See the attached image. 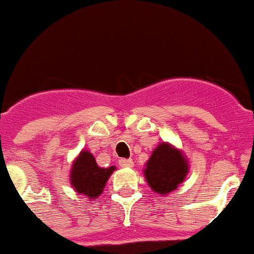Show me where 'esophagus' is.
Masks as SVG:
<instances>
[{
  "label": "esophagus",
  "mask_w": 254,
  "mask_h": 254,
  "mask_svg": "<svg viewBox=\"0 0 254 254\" xmlns=\"http://www.w3.org/2000/svg\"><path fill=\"white\" fill-rule=\"evenodd\" d=\"M118 164L123 168H131L132 165H133V161H132L131 159H121V160L118 161Z\"/></svg>",
  "instance_id": "esophagus-1"
}]
</instances>
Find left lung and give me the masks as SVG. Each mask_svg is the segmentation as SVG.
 I'll list each match as a JSON object with an SVG mask.
<instances>
[{
    "label": "left lung",
    "mask_w": 254,
    "mask_h": 254,
    "mask_svg": "<svg viewBox=\"0 0 254 254\" xmlns=\"http://www.w3.org/2000/svg\"><path fill=\"white\" fill-rule=\"evenodd\" d=\"M188 163L178 149L168 142L159 143L147 160L143 174L158 194H169L186 179Z\"/></svg>",
    "instance_id": "8db88e82"
}]
</instances>
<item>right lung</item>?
Listing matches in <instances>:
<instances>
[{"mask_svg":"<svg viewBox=\"0 0 254 254\" xmlns=\"http://www.w3.org/2000/svg\"><path fill=\"white\" fill-rule=\"evenodd\" d=\"M114 170L116 167L113 165L109 168H100L93 154L84 150L73 161L69 181L77 193L96 198L103 193V188Z\"/></svg>","mask_w":254,"mask_h":254,"instance_id":"right-lung-1","label":"right lung"}]
</instances>
